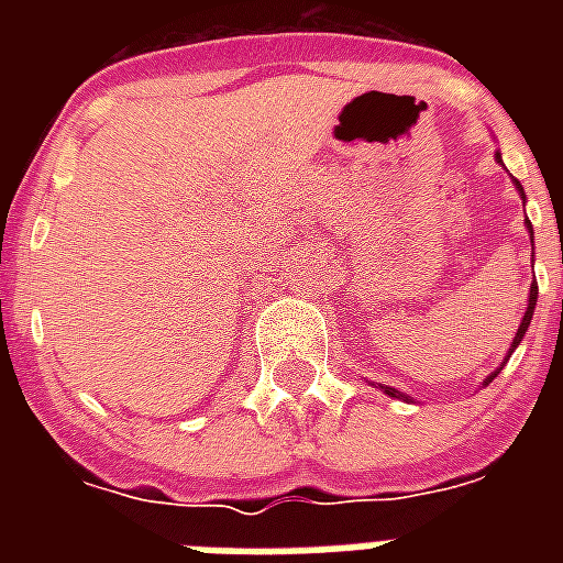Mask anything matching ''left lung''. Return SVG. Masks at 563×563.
I'll return each instance as SVG.
<instances>
[{
    "instance_id": "left-lung-1",
    "label": "left lung",
    "mask_w": 563,
    "mask_h": 563,
    "mask_svg": "<svg viewBox=\"0 0 563 563\" xmlns=\"http://www.w3.org/2000/svg\"><path fill=\"white\" fill-rule=\"evenodd\" d=\"M497 163H499V166H503V154H499V152H497ZM515 187H517V192H520V198H523V203H526V192H523V187H520V180H515ZM526 230H529V239H534L532 221H529V219H526ZM532 268H534V245H532ZM534 303H538V283H532V286H529V303H526L523 321H520V327H517V333H515V339H511V347H508L506 360H503V365H499L497 371H490V374L485 376V379H482V385L494 383V376H497L499 371L506 368V362L511 360V353L517 351V344L523 342L526 330H529V324H532V316H534ZM371 385H374V383H371ZM379 388H383V394H388V397H397V400H406V402H411V397H409V394L397 391V388H391V385H379Z\"/></svg>"
}]
</instances>
